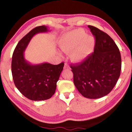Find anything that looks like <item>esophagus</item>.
Masks as SVG:
<instances>
[{
  "label": "esophagus",
  "instance_id": "esophagus-1",
  "mask_svg": "<svg viewBox=\"0 0 132 132\" xmlns=\"http://www.w3.org/2000/svg\"><path fill=\"white\" fill-rule=\"evenodd\" d=\"M64 69H70V66H69V64H68V63H64Z\"/></svg>",
  "mask_w": 132,
  "mask_h": 132
}]
</instances>
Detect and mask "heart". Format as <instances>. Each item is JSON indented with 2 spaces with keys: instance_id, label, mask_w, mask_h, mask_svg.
Returning <instances> with one entry per match:
<instances>
[{
  "instance_id": "heart-1",
  "label": "heart",
  "mask_w": 132,
  "mask_h": 132,
  "mask_svg": "<svg viewBox=\"0 0 132 132\" xmlns=\"http://www.w3.org/2000/svg\"><path fill=\"white\" fill-rule=\"evenodd\" d=\"M94 45L93 38L87 36L86 32L81 29L66 34L59 42L61 50L64 52H71V59L75 62L84 61L91 52Z\"/></svg>"
}]
</instances>
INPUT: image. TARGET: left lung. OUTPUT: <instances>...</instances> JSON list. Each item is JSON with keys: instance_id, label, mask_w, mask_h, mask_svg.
I'll return each instance as SVG.
<instances>
[{"instance_id": "left-lung-1", "label": "left lung", "mask_w": 132, "mask_h": 132, "mask_svg": "<svg viewBox=\"0 0 132 132\" xmlns=\"http://www.w3.org/2000/svg\"><path fill=\"white\" fill-rule=\"evenodd\" d=\"M88 27L95 39L94 52L70 68L79 92L86 98L97 99L108 94L117 84L121 70V56L108 34L94 26Z\"/></svg>"}]
</instances>
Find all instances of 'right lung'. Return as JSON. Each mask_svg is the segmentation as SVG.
Instances as JSON below:
<instances>
[{
  "instance_id": "obj_1",
  "label": "right lung",
  "mask_w": 132,
  "mask_h": 132,
  "mask_svg": "<svg viewBox=\"0 0 132 132\" xmlns=\"http://www.w3.org/2000/svg\"><path fill=\"white\" fill-rule=\"evenodd\" d=\"M48 31L45 26L32 29L19 42L13 53L12 73L15 86L22 94L32 101L51 98L63 69V62L57 65L49 63L31 64L24 58V52L31 38L35 34Z\"/></svg>"
}]
</instances>
